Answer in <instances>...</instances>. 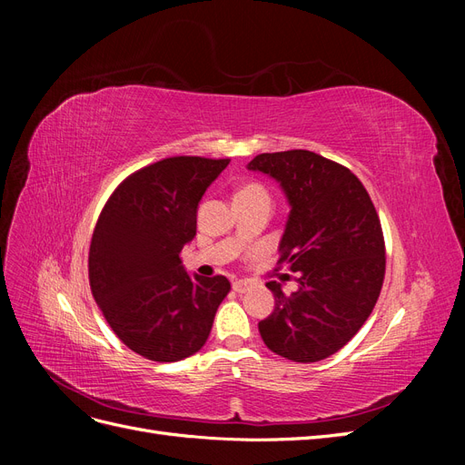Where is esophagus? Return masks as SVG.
Segmentation results:
<instances>
[{
	"label": "esophagus",
	"mask_w": 465,
	"mask_h": 465,
	"mask_svg": "<svg viewBox=\"0 0 465 465\" xmlns=\"http://www.w3.org/2000/svg\"><path fill=\"white\" fill-rule=\"evenodd\" d=\"M250 287H252L250 281H244V279L232 281V291H236V292H246Z\"/></svg>",
	"instance_id": "esophagus-1"
}]
</instances>
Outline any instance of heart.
I'll return each instance as SVG.
<instances>
[{
    "instance_id": "obj_1",
    "label": "heart",
    "mask_w": 465,
    "mask_h": 465,
    "mask_svg": "<svg viewBox=\"0 0 465 465\" xmlns=\"http://www.w3.org/2000/svg\"><path fill=\"white\" fill-rule=\"evenodd\" d=\"M238 193H265V190L258 184H250V186H244Z\"/></svg>"
}]
</instances>
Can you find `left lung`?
<instances>
[{"label": "left lung", "mask_w": 465, "mask_h": 465, "mask_svg": "<svg viewBox=\"0 0 465 465\" xmlns=\"http://www.w3.org/2000/svg\"><path fill=\"white\" fill-rule=\"evenodd\" d=\"M246 168L285 193L279 263L299 275L291 294L265 283L275 308L258 323L262 340L294 362L328 359L362 328L382 289L386 250L371 195L349 168L312 151L262 153Z\"/></svg>", "instance_id": "1"}]
</instances>
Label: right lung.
Returning a JSON list of instances; mask_svg holds the SVG:
<instances>
[{
  "label": "right lung",
  "instance_id": "add662e5",
  "mask_svg": "<svg viewBox=\"0 0 465 465\" xmlns=\"http://www.w3.org/2000/svg\"><path fill=\"white\" fill-rule=\"evenodd\" d=\"M229 159L171 157L125 178L93 232L89 281L110 328L134 353L182 361L205 345L227 277L188 275L180 252L198 205Z\"/></svg>",
  "mask_w": 465,
  "mask_h": 465
}]
</instances>
